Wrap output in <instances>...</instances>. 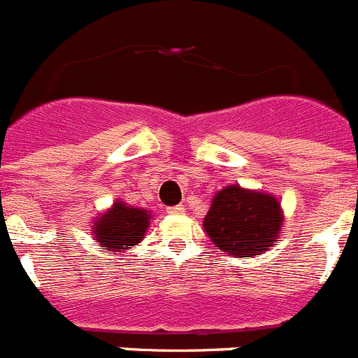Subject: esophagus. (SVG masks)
<instances>
[{"label": "esophagus", "mask_w": 358, "mask_h": 358, "mask_svg": "<svg viewBox=\"0 0 358 358\" xmlns=\"http://www.w3.org/2000/svg\"><path fill=\"white\" fill-rule=\"evenodd\" d=\"M169 213L170 215H182L185 213V206H181V204H179V206L169 208Z\"/></svg>", "instance_id": "34e87169"}]
</instances>
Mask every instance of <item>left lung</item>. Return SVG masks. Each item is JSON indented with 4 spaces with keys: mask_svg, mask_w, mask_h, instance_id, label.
<instances>
[{
    "mask_svg": "<svg viewBox=\"0 0 358 358\" xmlns=\"http://www.w3.org/2000/svg\"><path fill=\"white\" fill-rule=\"evenodd\" d=\"M202 226L224 255L251 258L276 245L283 213L274 195L231 185L217 192Z\"/></svg>",
    "mask_w": 358,
    "mask_h": 358,
    "instance_id": "8db88e82",
    "label": "left lung"
}]
</instances>
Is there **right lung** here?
Here are the masks:
<instances>
[{
	"label": "right lung",
	"mask_w": 358,
	"mask_h": 358,
	"mask_svg": "<svg viewBox=\"0 0 358 358\" xmlns=\"http://www.w3.org/2000/svg\"><path fill=\"white\" fill-rule=\"evenodd\" d=\"M150 211L127 206L123 201H116L115 206L96 217L91 227L93 238L102 248L113 252H122L134 248L145 238V231L150 224Z\"/></svg>",
	"instance_id": "add662e5"
}]
</instances>
